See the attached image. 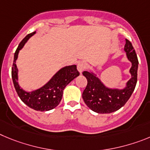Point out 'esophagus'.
<instances>
[{"mask_svg": "<svg viewBox=\"0 0 150 150\" xmlns=\"http://www.w3.org/2000/svg\"><path fill=\"white\" fill-rule=\"evenodd\" d=\"M77 67H78V70L79 71L81 74L82 73L83 71H84L86 67H87V64H86V62L85 61H80L78 63L77 65Z\"/></svg>", "mask_w": 150, "mask_h": 150, "instance_id": "esophagus-1", "label": "esophagus"}]
</instances>
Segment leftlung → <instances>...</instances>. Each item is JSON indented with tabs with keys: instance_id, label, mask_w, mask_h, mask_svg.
Segmentation results:
<instances>
[{
	"instance_id": "1",
	"label": "left lung",
	"mask_w": 150,
	"mask_h": 150,
	"mask_svg": "<svg viewBox=\"0 0 150 150\" xmlns=\"http://www.w3.org/2000/svg\"><path fill=\"white\" fill-rule=\"evenodd\" d=\"M124 50L132 66L130 69L132 78L123 90L108 88L93 73L87 71L82 72L87 80V87L82 93V98L89 108L98 114H109L121 108L129 100L135 88L138 60L132 44L127 39H125Z\"/></svg>"
}]
</instances>
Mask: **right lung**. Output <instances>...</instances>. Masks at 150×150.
Segmentation results:
<instances>
[{
  "label": "right lung",
  "instance_id": "1",
  "mask_svg": "<svg viewBox=\"0 0 150 150\" xmlns=\"http://www.w3.org/2000/svg\"><path fill=\"white\" fill-rule=\"evenodd\" d=\"M36 33V31L27 35L19 43L14 54L13 67H12V78L13 84L18 96L25 105L30 108L40 111H46L54 108L59 105L63 96L64 88L74 78L79 75V72L75 65L69 66L62 68L57 72L53 78L42 87L35 91L28 93L19 87L18 83V69L16 60L18 58L20 50L25 45L30 36Z\"/></svg>",
  "mask_w": 150,
  "mask_h": 150
}]
</instances>
